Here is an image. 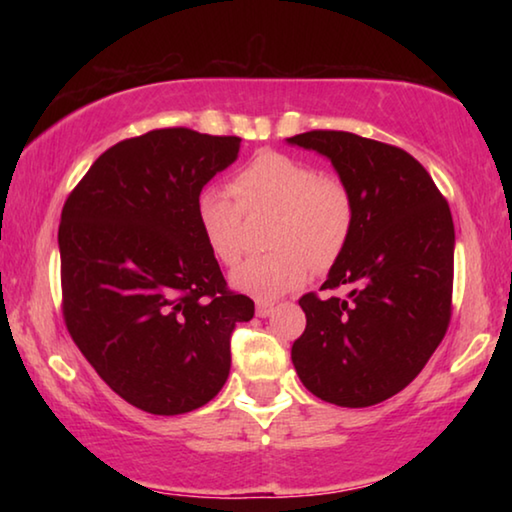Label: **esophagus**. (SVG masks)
<instances>
[{
    "label": "esophagus",
    "instance_id": "obj_1",
    "mask_svg": "<svg viewBox=\"0 0 512 512\" xmlns=\"http://www.w3.org/2000/svg\"><path fill=\"white\" fill-rule=\"evenodd\" d=\"M273 311H275V305H273V302H264V300H259V302H257V316H259V318L271 316Z\"/></svg>",
    "mask_w": 512,
    "mask_h": 512
}]
</instances>
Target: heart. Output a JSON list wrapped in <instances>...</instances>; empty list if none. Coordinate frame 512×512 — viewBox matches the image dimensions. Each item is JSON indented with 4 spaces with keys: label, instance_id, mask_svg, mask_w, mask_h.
Listing matches in <instances>:
<instances>
[{
    "label": "heart",
    "instance_id": "heart-1",
    "mask_svg": "<svg viewBox=\"0 0 512 512\" xmlns=\"http://www.w3.org/2000/svg\"><path fill=\"white\" fill-rule=\"evenodd\" d=\"M205 187L196 196V219L212 253L223 264L244 255V210L277 207L271 255L253 257L230 275L232 287L259 300H273L300 287L311 271L341 255L352 228V198L341 180L318 176L309 162L264 151L230 185ZM235 193L238 198L231 196Z\"/></svg>",
    "mask_w": 512,
    "mask_h": 512
}]
</instances>
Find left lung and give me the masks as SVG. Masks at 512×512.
Returning a JSON list of instances; mask_svg holds the SVG:
<instances>
[{"mask_svg":"<svg viewBox=\"0 0 512 512\" xmlns=\"http://www.w3.org/2000/svg\"><path fill=\"white\" fill-rule=\"evenodd\" d=\"M287 144L323 155L352 198V228L323 289L300 298L305 334L291 361L320 400L363 409L400 393L443 341L452 314L454 221L422 164L402 149L345 131Z\"/></svg>","mask_w":512,"mask_h":512,"instance_id":"left-lung-1","label":"left lung"}]
</instances>
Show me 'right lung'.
Instances as JSON below:
<instances>
[{
	"label": "right lung",
	"instance_id": "obj_1",
	"mask_svg": "<svg viewBox=\"0 0 512 512\" xmlns=\"http://www.w3.org/2000/svg\"><path fill=\"white\" fill-rule=\"evenodd\" d=\"M239 137L160 128L112 146L60 214L69 334L99 377L153 415L201 409L230 375V334L255 302L225 289L196 196Z\"/></svg>",
	"mask_w": 512,
	"mask_h": 512
}]
</instances>
